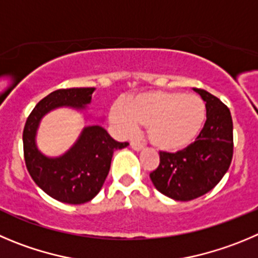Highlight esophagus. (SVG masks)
<instances>
[{"mask_svg": "<svg viewBox=\"0 0 258 258\" xmlns=\"http://www.w3.org/2000/svg\"><path fill=\"white\" fill-rule=\"evenodd\" d=\"M131 148L134 149L135 151H141L144 149V146L140 145V144H139V143H135V141H132V143H131Z\"/></svg>", "mask_w": 258, "mask_h": 258, "instance_id": "obj_1", "label": "esophagus"}]
</instances>
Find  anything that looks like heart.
<instances>
[{"label": "heart", "mask_w": 258, "mask_h": 258, "mask_svg": "<svg viewBox=\"0 0 258 258\" xmlns=\"http://www.w3.org/2000/svg\"><path fill=\"white\" fill-rule=\"evenodd\" d=\"M109 119L123 136L135 134L139 124H144L151 145L174 153L196 139L205 121V104L194 94L151 90L130 96L124 105H113Z\"/></svg>", "instance_id": "heart-1"}]
</instances>
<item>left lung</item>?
I'll return each instance as SVG.
<instances>
[{"instance_id":"8db88e82","label":"left lung","mask_w":258,"mask_h":258,"mask_svg":"<svg viewBox=\"0 0 258 258\" xmlns=\"http://www.w3.org/2000/svg\"><path fill=\"white\" fill-rule=\"evenodd\" d=\"M205 102L206 122L200 135L183 150L160 151V163L150 179L160 194L175 201H191L208 194L228 172L233 158V121L220 99L194 89Z\"/></svg>"}]
</instances>
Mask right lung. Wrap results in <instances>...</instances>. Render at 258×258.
Segmentation results:
<instances>
[{
  "instance_id": "add662e5",
  "label": "right lung",
  "mask_w": 258,
  "mask_h": 258,
  "mask_svg": "<svg viewBox=\"0 0 258 258\" xmlns=\"http://www.w3.org/2000/svg\"><path fill=\"white\" fill-rule=\"evenodd\" d=\"M95 88L59 89L40 100L26 119L23 132L24 158L37 186L64 204L79 205L93 200L109 173L113 153L128 143L113 140L99 124L85 126L76 143L59 156H47L38 149L37 132L47 113L57 108L83 112Z\"/></svg>"
}]
</instances>
